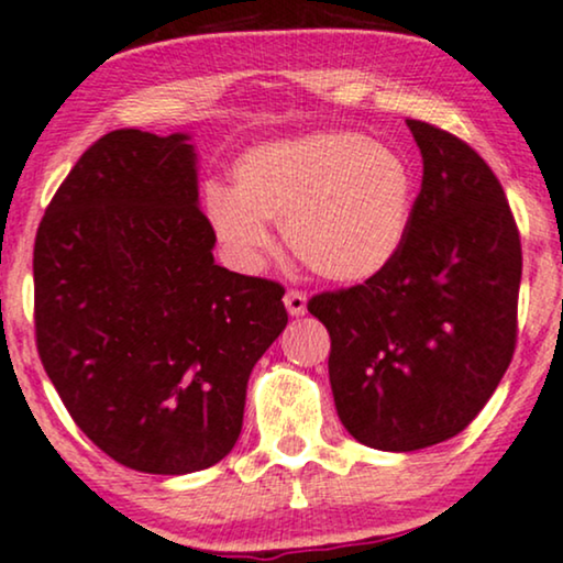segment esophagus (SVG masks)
<instances>
[{
	"label": "esophagus",
	"instance_id": "obj_1",
	"mask_svg": "<svg viewBox=\"0 0 563 563\" xmlns=\"http://www.w3.org/2000/svg\"><path fill=\"white\" fill-rule=\"evenodd\" d=\"M284 305H287L289 316L300 318L308 313V295L300 292V289H289V292L284 295Z\"/></svg>",
	"mask_w": 563,
	"mask_h": 563
}]
</instances>
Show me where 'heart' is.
Here are the masks:
<instances>
[{
	"label": "heart",
	"mask_w": 563,
	"mask_h": 563,
	"mask_svg": "<svg viewBox=\"0 0 563 563\" xmlns=\"http://www.w3.org/2000/svg\"><path fill=\"white\" fill-rule=\"evenodd\" d=\"M415 179L405 158L367 135L329 130L247 148L232 164V190L211 187L206 217L242 268L271 250L266 221L323 279L378 276L405 247Z\"/></svg>",
	"instance_id": "b5f03b06"
}]
</instances>
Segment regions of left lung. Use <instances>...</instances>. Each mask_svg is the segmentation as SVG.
Wrapping results in <instances>:
<instances>
[{
  "instance_id": "8db88e82",
  "label": "left lung",
  "mask_w": 563,
  "mask_h": 563,
  "mask_svg": "<svg viewBox=\"0 0 563 563\" xmlns=\"http://www.w3.org/2000/svg\"><path fill=\"white\" fill-rule=\"evenodd\" d=\"M422 185L407 242L386 271L316 295L342 426L380 451L462 433L494 397L517 342L522 247L490 166L451 133L407 120Z\"/></svg>"
}]
</instances>
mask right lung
<instances>
[{
  "label": "right lung",
  "mask_w": 563,
  "mask_h": 563,
  "mask_svg": "<svg viewBox=\"0 0 563 563\" xmlns=\"http://www.w3.org/2000/svg\"><path fill=\"white\" fill-rule=\"evenodd\" d=\"M187 133L114 130L73 166L33 247L36 344L78 428L124 467L187 475L240 439L284 289L213 261Z\"/></svg>",
  "instance_id": "1"
}]
</instances>
